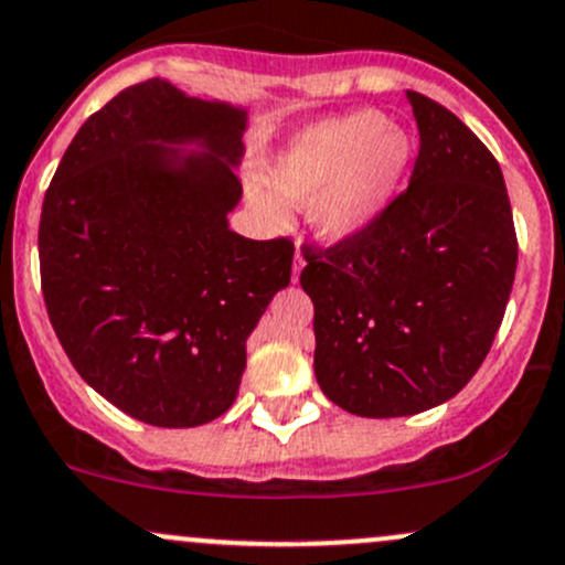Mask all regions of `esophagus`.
I'll return each mask as SVG.
<instances>
[{
  "instance_id": "34e87169",
  "label": "esophagus",
  "mask_w": 565,
  "mask_h": 565,
  "mask_svg": "<svg viewBox=\"0 0 565 565\" xmlns=\"http://www.w3.org/2000/svg\"><path fill=\"white\" fill-rule=\"evenodd\" d=\"M306 268V259H302L300 254V246H297V254H295V268H292V281H300V273Z\"/></svg>"
}]
</instances>
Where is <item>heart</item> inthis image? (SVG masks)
I'll list each match as a JSON object with an SVG mask.
<instances>
[{"mask_svg": "<svg viewBox=\"0 0 565 565\" xmlns=\"http://www.w3.org/2000/svg\"><path fill=\"white\" fill-rule=\"evenodd\" d=\"M415 158L413 136L377 109L324 117L295 134L268 163V184L246 182L252 212L270 227L287 206H308L324 244H349L375 225L399 195Z\"/></svg>", "mask_w": 565, "mask_h": 565, "instance_id": "1", "label": "heart"}]
</instances>
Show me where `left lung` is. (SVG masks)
Wrapping results in <instances>:
<instances>
[{
	"label": "left lung",
	"instance_id": "8db88e82",
	"mask_svg": "<svg viewBox=\"0 0 565 565\" xmlns=\"http://www.w3.org/2000/svg\"><path fill=\"white\" fill-rule=\"evenodd\" d=\"M420 150L411 184L370 231L306 246L313 373L338 407L399 418L472 381L504 319L518 238L488 147L443 104L407 90Z\"/></svg>",
	"mask_w": 565,
	"mask_h": 565
}]
</instances>
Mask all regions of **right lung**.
Listing matches in <instances>:
<instances>
[{
    "mask_svg": "<svg viewBox=\"0 0 565 565\" xmlns=\"http://www.w3.org/2000/svg\"><path fill=\"white\" fill-rule=\"evenodd\" d=\"M249 111L131 85L83 122L45 192L47 316L83 381L136 420L188 429L238 396L246 340L295 246L231 231Z\"/></svg>",
    "mask_w": 565,
    "mask_h": 565,
    "instance_id": "obj_1",
    "label": "right lung"
}]
</instances>
